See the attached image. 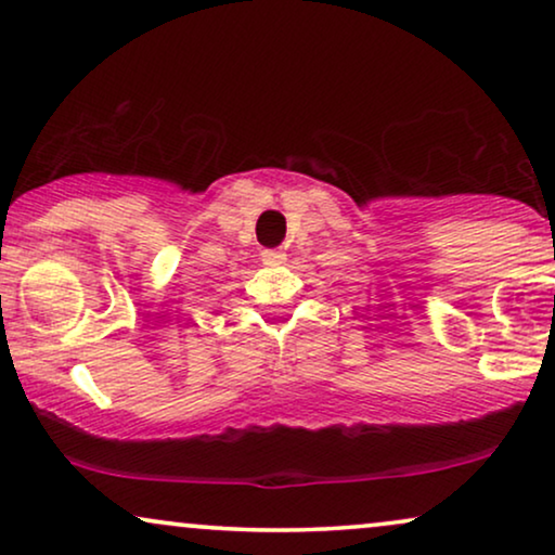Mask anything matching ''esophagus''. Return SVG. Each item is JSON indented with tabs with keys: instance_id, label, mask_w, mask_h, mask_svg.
<instances>
[{
	"instance_id": "1",
	"label": "esophagus",
	"mask_w": 555,
	"mask_h": 555,
	"mask_svg": "<svg viewBox=\"0 0 555 555\" xmlns=\"http://www.w3.org/2000/svg\"><path fill=\"white\" fill-rule=\"evenodd\" d=\"M262 262L270 264V268H280V264L287 262V255L283 253V249H264Z\"/></svg>"
}]
</instances>
